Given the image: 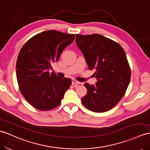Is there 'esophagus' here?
<instances>
[{
  "instance_id": "34e87169",
  "label": "esophagus",
  "mask_w": 150,
  "mask_h": 150,
  "mask_svg": "<svg viewBox=\"0 0 150 150\" xmlns=\"http://www.w3.org/2000/svg\"><path fill=\"white\" fill-rule=\"evenodd\" d=\"M80 83H81L78 81L77 80H76V79H72V85H79V84H80Z\"/></svg>"
}]
</instances>
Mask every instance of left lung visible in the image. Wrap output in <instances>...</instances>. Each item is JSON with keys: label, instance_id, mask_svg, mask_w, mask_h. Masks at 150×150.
<instances>
[{"label": "left lung", "instance_id": "left-lung-1", "mask_svg": "<svg viewBox=\"0 0 150 150\" xmlns=\"http://www.w3.org/2000/svg\"><path fill=\"white\" fill-rule=\"evenodd\" d=\"M76 42L97 80L94 85L84 84L87 93L82 103L93 112L107 111L122 99L130 81L125 51L118 42L97 34H76Z\"/></svg>", "mask_w": 150, "mask_h": 150}]
</instances>
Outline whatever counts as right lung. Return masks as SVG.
Returning a JSON list of instances; mask_svg holds the SVG:
<instances>
[{"mask_svg": "<svg viewBox=\"0 0 150 150\" xmlns=\"http://www.w3.org/2000/svg\"><path fill=\"white\" fill-rule=\"evenodd\" d=\"M74 38L75 34L47 30L33 36L21 47L16 61L17 81L20 92L34 108L47 111L61 103L72 80L49 71Z\"/></svg>", "mask_w": 150, "mask_h": 150, "instance_id": "add662e5", "label": "right lung"}]
</instances>
